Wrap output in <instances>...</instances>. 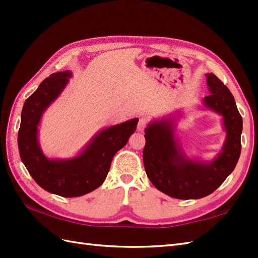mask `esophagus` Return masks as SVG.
<instances>
[{"mask_svg": "<svg viewBox=\"0 0 258 258\" xmlns=\"http://www.w3.org/2000/svg\"><path fill=\"white\" fill-rule=\"evenodd\" d=\"M147 119L145 117H141L139 119V123H138V130L140 131V132H143V131L145 130V127L147 126Z\"/></svg>", "mask_w": 258, "mask_h": 258, "instance_id": "1", "label": "esophagus"}]
</instances>
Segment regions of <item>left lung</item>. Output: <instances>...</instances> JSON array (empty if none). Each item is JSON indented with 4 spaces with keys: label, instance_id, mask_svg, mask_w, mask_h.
Instances as JSON below:
<instances>
[{
    "label": "left lung",
    "instance_id": "8db88e82",
    "mask_svg": "<svg viewBox=\"0 0 258 258\" xmlns=\"http://www.w3.org/2000/svg\"><path fill=\"white\" fill-rule=\"evenodd\" d=\"M211 94L204 106L223 116L226 140L211 162L190 160L175 139L173 118L154 120L145 128L143 161L147 177L155 187L174 199L197 200L212 194L231 174L242 151L243 119L234 96L214 74H206Z\"/></svg>",
    "mask_w": 258,
    "mask_h": 258
}]
</instances>
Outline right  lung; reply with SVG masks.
Here are the masks:
<instances>
[{
  "instance_id": "right-lung-1",
  "label": "right lung",
  "mask_w": 258,
  "mask_h": 258,
  "mask_svg": "<svg viewBox=\"0 0 258 258\" xmlns=\"http://www.w3.org/2000/svg\"><path fill=\"white\" fill-rule=\"evenodd\" d=\"M71 76V71H64L42 82L24 103L18 134L21 160L33 179L43 189L63 197L82 196L100 187L114 155L126 145L139 123V118H133L102 130L80 155L70 160L47 158L38 144V125L43 113L63 92Z\"/></svg>"
}]
</instances>
